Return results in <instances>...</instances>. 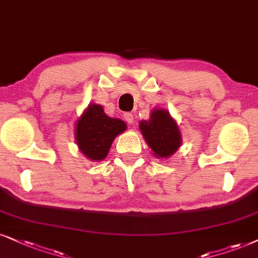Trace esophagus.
Instances as JSON below:
<instances>
[{"label": "esophagus", "instance_id": "1", "mask_svg": "<svg viewBox=\"0 0 258 258\" xmlns=\"http://www.w3.org/2000/svg\"><path fill=\"white\" fill-rule=\"evenodd\" d=\"M123 119L127 123H133L135 121V118H133V114L132 113H125L123 114Z\"/></svg>", "mask_w": 258, "mask_h": 258}]
</instances>
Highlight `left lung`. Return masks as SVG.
<instances>
[{"mask_svg": "<svg viewBox=\"0 0 258 258\" xmlns=\"http://www.w3.org/2000/svg\"><path fill=\"white\" fill-rule=\"evenodd\" d=\"M139 127L146 143L157 158H167L180 148V130L167 110H153L150 120L140 121Z\"/></svg>", "mask_w": 258, "mask_h": 258, "instance_id": "obj_1", "label": "left lung"}]
</instances>
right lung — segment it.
Here are the masks:
<instances>
[{
	"label": "right lung",
	"mask_w": 258,
	"mask_h": 258,
	"mask_svg": "<svg viewBox=\"0 0 258 258\" xmlns=\"http://www.w3.org/2000/svg\"><path fill=\"white\" fill-rule=\"evenodd\" d=\"M125 130L126 123L122 120L109 118L99 105H89L77 121V145L91 161H102L114 138Z\"/></svg>",
	"instance_id": "obj_1"
}]
</instances>
